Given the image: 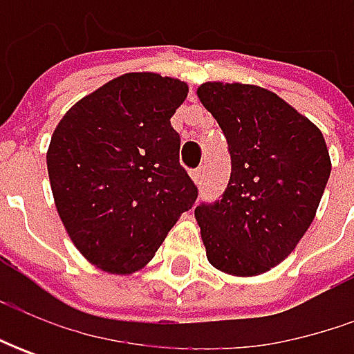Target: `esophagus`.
<instances>
[{"instance_id":"obj_1","label":"esophagus","mask_w":354,"mask_h":354,"mask_svg":"<svg viewBox=\"0 0 354 354\" xmlns=\"http://www.w3.org/2000/svg\"><path fill=\"white\" fill-rule=\"evenodd\" d=\"M203 173H205V171H203V167H198V169H195V171H193V173H191L193 181H195V183H197V185L203 183Z\"/></svg>"}]
</instances>
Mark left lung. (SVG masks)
<instances>
[{
    "instance_id": "obj_1",
    "label": "left lung",
    "mask_w": 354,
    "mask_h": 354,
    "mask_svg": "<svg viewBox=\"0 0 354 354\" xmlns=\"http://www.w3.org/2000/svg\"><path fill=\"white\" fill-rule=\"evenodd\" d=\"M197 96L232 161L223 198L195 209L207 258L230 276H260L286 260L313 223L331 173L327 143L272 90L205 82Z\"/></svg>"
}]
</instances>
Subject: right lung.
Returning a JSON list of instances; mask_svg holds the SVG:
<instances>
[{
    "label": "right lung",
    "instance_id": "right-lung-1",
    "mask_svg": "<svg viewBox=\"0 0 354 354\" xmlns=\"http://www.w3.org/2000/svg\"><path fill=\"white\" fill-rule=\"evenodd\" d=\"M187 92L179 78L128 73L80 98L53 131L55 207L78 252L102 272L142 270L197 201L171 128Z\"/></svg>",
    "mask_w": 354,
    "mask_h": 354
}]
</instances>
